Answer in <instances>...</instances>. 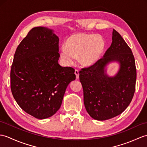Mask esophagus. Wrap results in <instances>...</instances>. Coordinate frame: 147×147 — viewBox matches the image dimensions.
I'll use <instances>...</instances> for the list:
<instances>
[{
  "label": "esophagus",
  "mask_w": 147,
  "mask_h": 147,
  "mask_svg": "<svg viewBox=\"0 0 147 147\" xmlns=\"http://www.w3.org/2000/svg\"><path fill=\"white\" fill-rule=\"evenodd\" d=\"M74 74H75V75H76V79H78V78H79V71L76 69L74 71Z\"/></svg>",
  "instance_id": "1"
}]
</instances>
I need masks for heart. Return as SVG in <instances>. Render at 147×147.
<instances>
[{
  "instance_id": "b5f03b06",
  "label": "heart",
  "mask_w": 147,
  "mask_h": 147,
  "mask_svg": "<svg viewBox=\"0 0 147 147\" xmlns=\"http://www.w3.org/2000/svg\"><path fill=\"white\" fill-rule=\"evenodd\" d=\"M105 47V41L101 36L75 34L61 47L60 56L67 66L72 65L78 57L81 66L91 67L100 60Z\"/></svg>"
}]
</instances>
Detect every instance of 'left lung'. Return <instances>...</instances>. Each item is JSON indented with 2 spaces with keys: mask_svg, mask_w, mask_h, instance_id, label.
Listing matches in <instances>:
<instances>
[{
  "mask_svg": "<svg viewBox=\"0 0 147 147\" xmlns=\"http://www.w3.org/2000/svg\"><path fill=\"white\" fill-rule=\"evenodd\" d=\"M119 64L117 72L107 74L109 65ZM136 70L131 50L113 29L112 42L102 59L80 71L84 104L94 120L103 121L120 115L130 103L135 90Z\"/></svg>",
  "mask_w": 147,
  "mask_h": 147,
  "instance_id": "obj_1",
  "label": "left lung"
}]
</instances>
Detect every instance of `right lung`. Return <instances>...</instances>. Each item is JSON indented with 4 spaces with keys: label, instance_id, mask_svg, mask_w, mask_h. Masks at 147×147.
Here are the masks:
<instances>
[{
    "label": "right lung",
    "instance_id": "add662e5",
    "mask_svg": "<svg viewBox=\"0 0 147 147\" xmlns=\"http://www.w3.org/2000/svg\"><path fill=\"white\" fill-rule=\"evenodd\" d=\"M59 37L45 27L30 29L19 44L11 71L13 98L27 113L42 120L52 117L62 104L74 69L58 63Z\"/></svg>",
    "mask_w": 147,
    "mask_h": 147
}]
</instances>
